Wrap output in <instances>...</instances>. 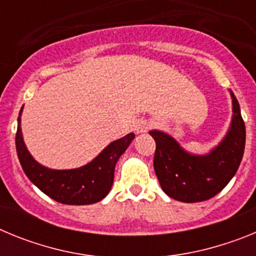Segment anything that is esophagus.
<instances>
[{
    "instance_id": "34e87169",
    "label": "esophagus",
    "mask_w": 256,
    "mask_h": 256,
    "mask_svg": "<svg viewBox=\"0 0 256 256\" xmlns=\"http://www.w3.org/2000/svg\"><path fill=\"white\" fill-rule=\"evenodd\" d=\"M150 128V124H148V120H138L136 123L134 130L137 133H144L148 132V130Z\"/></svg>"
}]
</instances>
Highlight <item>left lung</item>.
<instances>
[{
	"label": "left lung",
	"mask_w": 256,
	"mask_h": 256,
	"mask_svg": "<svg viewBox=\"0 0 256 256\" xmlns=\"http://www.w3.org/2000/svg\"><path fill=\"white\" fill-rule=\"evenodd\" d=\"M232 126L216 150L206 156L190 155L172 137L151 130L156 148L154 169L162 191L182 202H198L216 196L236 174L245 150L246 128L234 94Z\"/></svg>",
	"instance_id": "1"
}]
</instances>
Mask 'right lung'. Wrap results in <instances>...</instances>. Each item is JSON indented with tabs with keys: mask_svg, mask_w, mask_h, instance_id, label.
Wrapping results in <instances>:
<instances>
[{
	"mask_svg": "<svg viewBox=\"0 0 256 256\" xmlns=\"http://www.w3.org/2000/svg\"><path fill=\"white\" fill-rule=\"evenodd\" d=\"M18 122L20 123V118ZM133 138L134 133H130L112 142L94 162L73 170H51L38 164L24 144L20 124L15 144L22 170L40 191L61 204L88 205L98 202L108 195L114 182L115 164Z\"/></svg>",
	"mask_w": 256,
	"mask_h": 256,
	"instance_id": "obj_1",
	"label": "right lung"
}]
</instances>
